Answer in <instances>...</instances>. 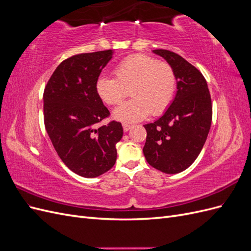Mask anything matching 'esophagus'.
<instances>
[{"label":"esophagus","instance_id":"obj_1","mask_svg":"<svg viewBox=\"0 0 251 251\" xmlns=\"http://www.w3.org/2000/svg\"><path fill=\"white\" fill-rule=\"evenodd\" d=\"M123 126H124V131L125 132H127L130 128H132V125H128V124H123Z\"/></svg>","mask_w":251,"mask_h":251}]
</instances>
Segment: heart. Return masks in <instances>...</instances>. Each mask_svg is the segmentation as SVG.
Returning a JSON list of instances; mask_svg holds the SVG:
<instances>
[{
	"label": "heart",
	"mask_w": 251,
	"mask_h": 251,
	"mask_svg": "<svg viewBox=\"0 0 251 251\" xmlns=\"http://www.w3.org/2000/svg\"><path fill=\"white\" fill-rule=\"evenodd\" d=\"M114 77L100 76L96 92L109 105H117L127 95L131 100L114 111V117L126 123L138 121L151 114L158 116L171 105L177 89L173 66L147 54H134L121 60L113 69Z\"/></svg>",
	"instance_id": "heart-1"
}]
</instances>
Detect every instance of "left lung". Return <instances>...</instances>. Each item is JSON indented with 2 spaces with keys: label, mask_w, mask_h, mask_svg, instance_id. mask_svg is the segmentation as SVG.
Instances as JSON below:
<instances>
[{
  "label": "left lung",
  "mask_w": 251,
  "mask_h": 251,
  "mask_svg": "<svg viewBox=\"0 0 251 251\" xmlns=\"http://www.w3.org/2000/svg\"><path fill=\"white\" fill-rule=\"evenodd\" d=\"M177 75V94L163 115L144 125L143 154L148 163L165 174L185 171L199 156L212 119L210 93L202 73L175 52L154 50Z\"/></svg>",
  "instance_id": "obj_1"
}]
</instances>
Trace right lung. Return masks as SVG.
I'll return each mask as SVG.
<instances>
[{
  "label": "right lung",
  "instance_id": "add662e5",
  "mask_svg": "<svg viewBox=\"0 0 251 251\" xmlns=\"http://www.w3.org/2000/svg\"><path fill=\"white\" fill-rule=\"evenodd\" d=\"M112 50L73 55L60 63L44 90V124L58 157L73 173L94 178L116 162L124 134L115 120L96 126L110 112L96 92V80Z\"/></svg>",
  "mask_w": 251,
  "mask_h": 251
}]
</instances>
